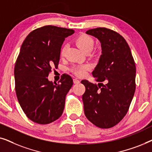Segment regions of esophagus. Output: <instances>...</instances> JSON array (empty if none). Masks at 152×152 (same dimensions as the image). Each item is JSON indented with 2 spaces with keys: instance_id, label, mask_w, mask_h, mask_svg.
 <instances>
[{
  "instance_id": "esophagus-1",
  "label": "esophagus",
  "mask_w": 152,
  "mask_h": 152,
  "mask_svg": "<svg viewBox=\"0 0 152 152\" xmlns=\"http://www.w3.org/2000/svg\"><path fill=\"white\" fill-rule=\"evenodd\" d=\"M73 82H74V84H79V83L80 82V81L78 79L74 78V79H73Z\"/></svg>"
}]
</instances>
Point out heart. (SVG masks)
Instances as JSON below:
<instances>
[{
  "label": "heart",
  "mask_w": 152,
  "mask_h": 152,
  "mask_svg": "<svg viewBox=\"0 0 152 152\" xmlns=\"http://www.w3.org/2000/svg\"><path fill=\"white\" fill-rule=\"evenodd\" d=\"M76 43L80 48L85 53H91L94 47V40L88 35L82 34L79 36L76 39ZM66 51V48L64 47L61 50V55H64ZM90 68L89 65L76 66L73 67L72 70L78 76H84L86 74V71Z\"/></svg>",
  "instance_id": "1"
}]
</instances>
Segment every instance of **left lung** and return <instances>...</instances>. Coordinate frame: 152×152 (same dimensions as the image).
Instances as JSON below:
<instances>
[{"instance_id":"obj_1","label":"left lung","mask_w":152,"mask_h":152,"mask_svg":"<svg viewBox=\"0 0 152 152\" xmlns=\"http://www.w3.org/2000/svg\"><path fill=\"white\" fill-rule=\"evenodd\" d=\"M86 33L99 41L102 55L92 72L98 84L81 82L86 88L82 95L84 113L95 126L111 128L125 116L134 97L135 62L126 40L115 31L97 28Z\"/></svg>"}]
</instances>
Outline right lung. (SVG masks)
I'll list each match as a JSON object with an SVG mask.
<instances>
[{
	"label": "right lung",
	"mask_w": 152,
	"mask_h": 152,
	"mask_svg": "<svg viewBox=\"0 0 152 152\" xmlns=\"http://www.w3.org/2000/svg\"><path fill=\"white\" fill-rule=\"evenodd\" d=\"M74 32L72 29L43 26L31 32L20 47L14 67L15 90L20 107L34 122L49 124L62 115L72 79L64 74L57 84L48 77L52 68L58 66L65 38Z\"/></svg>",
	"instance_id": "add662e5"
}]
</instances>
